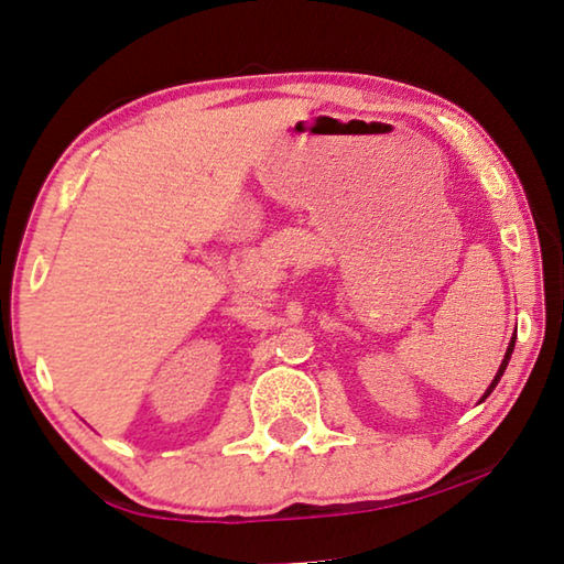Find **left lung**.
<instances>
[{
	"instance_id": "1",
	"label": "left lung",
	"mask_w": 564,
	"mask_h": 564,
	"mask_svg": "<svg viewBox=\"0 0 564 564\" xmlns=\"http://www.w3.org/2000/svg\"><path fill=\"white\" fill-rule=\"evenodd\" d=\"M514 344H517V336H514V339L509 341V349H507V355H503V362H501V367H499V372H497V377H494V380H491L489 390H486V394H484V398H481V402H484L486 398H489V394L494 392V388H497L499 380H501V377H503V369H507V365H509V359H511V351H514Z\"/></svg>"
}]
</instances>
